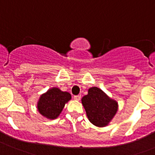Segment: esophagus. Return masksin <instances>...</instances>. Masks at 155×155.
Instances as JSON below:
<instances>
[{
    "label": "esophagus",
    "instance_id": "obj_1",
    "mask_svg": "<svg viewBox=\"0 0 155 155\" xmlns=\"http://www.w3.org/2000/svg\"><path fill=\"white\" fill-rule=\"evenodd\" d=\"M74 99L75 100H76V101H79L80 100V99H81V95H74Z\"/></svg>",
    "mask_w": 155,
    "mask_h": 155
}]
</instances>
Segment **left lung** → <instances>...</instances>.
<instances>
[{"mask_svg":"<svg viewBox=\"0 0 155 155\" xmlns=\"http://www.w3.org/2000/svg\"><path fill=\"white\" fill-rule=\"evenodd\" d=\"M82 103L88 118L93 125L104 127L109 123L118 110V103L97 87L90 88Z\"/></svg>","mask_w":155,"mask_h":155,"instance_id":"left-lung-1","label":"left lung"}]
</instances>
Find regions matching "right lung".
Returning <instances> with one entry per match:
<instances>
[{
    "label": "right lung",
    "instance_id": "obj_1",
    "mask_svg": "<svg viewBox=\"0 0 155 155\" xmlns=\"http://www.w3.org/2000/svg\"><path fill=\"white\" fill-rule=\"evenodd\" d=\"M71 99L69 92H62L58 88H53L40 96L37 108L41 115L50 119L57 118L65 104Z\"/></svg>",
    "mask_w": 155,
    "mask_h": 155
}]
</instances>
